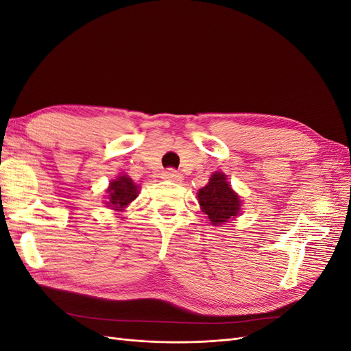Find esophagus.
<instances>
[{
  "label": "esophagus",
  "mask_w": 351,
  "mask_h": 351,
  "mask_svg": "<svg viewBox=\"0 0 351 351\" xmlns=\"http://www.w3.org/2000/svg\"><path fill=\"white\" fill-rule=\"evenodd\" d=\"M161 177L164 178V180H168V182H176V183H180L183 180V174H180V173H177L176 169H167V171H164L162 174H161Z\"/></svg>",
  "instance_id": "esophagus-1"
}]
</instances>
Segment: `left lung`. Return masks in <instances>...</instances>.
Wrapping results in <instances>:
<instances>
[{"instance_id":"1","label":"left lung","mask_w":351,"mask_h":351,"mask_svg":"<svg viewBox=\"0 0 351 351\" xmlns=\"http://www.w3.org/2000/svg\"><path fill=\"white\" fill-rule=\"evenodd\" d=\"M197 202L212 226L221 227L241 214V197L232 190L224 173L215 171L206 186L197 190Z\"/></svg>"}]
</instances>
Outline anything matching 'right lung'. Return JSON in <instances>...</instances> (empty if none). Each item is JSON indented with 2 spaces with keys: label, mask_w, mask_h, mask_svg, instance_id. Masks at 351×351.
<instances>
[{
  "label": "right lung",
  "mask_w": 351,
  "mask_h": 351,
  "mask_svg": "<svg viewBox=\"0 0 351 351\" xmlns=\"http://www.w3.org/2000/svg\"><path fill=\"white\" fill-rule=\"evenodd\" d=\"M105 192H107V196H105L104 200L105 206L117 212L115 215H119L139 196L141 186L136 184L127 174H120L111 180Z\"/></svg>",
  "instance_id": "add662e5"
}]
</instances>
